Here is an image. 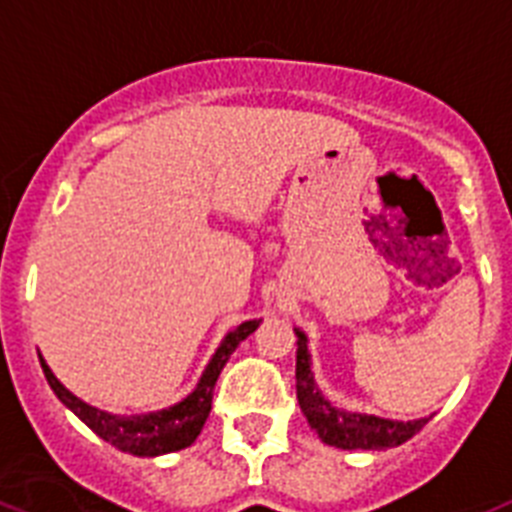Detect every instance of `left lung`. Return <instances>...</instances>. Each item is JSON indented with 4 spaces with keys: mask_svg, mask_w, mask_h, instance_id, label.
<instances>
[{
    "mask_svg": "<svg viewBox=\"0 0 512 512\" xmlns=\"http://www.w3.org/2000/svg\"><path fill=\"white\" fill-rule=\"evenodd\" d=\"M295 387H298V403L308 426L314 429L322 442L342 450H387L424 429L429 418L421 421H390V418L363 416V413H345L322 398L311 377V363H308L306 337L298 332V353H295Z\"/></svg>",
    "mask_w": 512,
    "mask_h": 512,
    "instance_id": "obj_1",
    "label": "left lung"
}]
</instances>
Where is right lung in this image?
I'll return each instance as SVG.
<instances>
[{
  "instance_id": "right-lung-1",
  "label": "right lung",
  "mask_w": 512,
  "mask_h": 512,
  "mask_svg": "<svg viewBox=\"0 0 512 512\" xmlns=\"http://www.w3.org/2000/svg\"><path fill=\"white\" fill-rule=\"evenodd\" d=\"M259 327V322H243L235 332L225 337V342L219 345V350L214 353V358L206 366L204 377L198 382V387L190 392L183 403L172 405L167 411H156L149 416H109V413L99 411V408H91L83 400H78L73 392H67L62 384L57 382V377L52 374V369L46 366L44 358H41V369H44V377L49 382V387L54 390L62 403L75 413V416L94 429L104 442L120 447L125 453L133 455H164L175 453V450H183V447L193 445L196 437L204 429L206 418L211 411V398H214V384L219 379V371L225 369L227 358L232 356V350L238 348V342L246 340L253 329Z\"/></svg>"
}]
</instances>
